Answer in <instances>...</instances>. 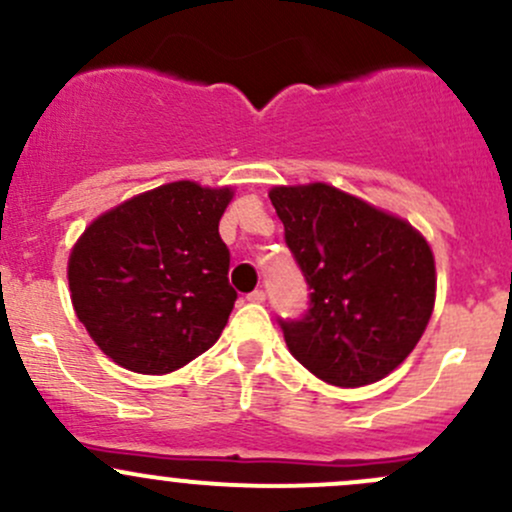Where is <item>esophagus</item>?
<instances>
[{"instance_id":"obj_1","label":"esophagus","mask_w":512,"mask_h":512,"mask_svg":"<svg viewBox=\"0 0 512 512\" xmlns=\"http://www.w3.org/2000/svg\"><path fill=\"white\" fill-rule=\"evenodd\" d=\"M247 301H252V304H262V301H265V292H262V289H255V292L247 294Z\"/></svg>"}]
</instances>
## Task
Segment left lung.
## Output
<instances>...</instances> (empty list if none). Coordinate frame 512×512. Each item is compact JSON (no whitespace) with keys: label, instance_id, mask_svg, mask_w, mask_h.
I'll list each match as a JSON object with an SVG mask.
<instances>
[{"label":"left lung","instance_id":"1","mask_svg":"<svg viewBox=\"0 0 512 512\" xmlns=\"http://www.w3.org/2000/svg\"><path fill=\"white\" fill-rule=\"evenodd\" d=\"M270 201L284 242L309 284V309L282 319L289 351L324 383L385 378L434 309V257L405 220L326 184L277 186Z\"/></svg>","mask_w":512,"mask_h":512}]
</instances>
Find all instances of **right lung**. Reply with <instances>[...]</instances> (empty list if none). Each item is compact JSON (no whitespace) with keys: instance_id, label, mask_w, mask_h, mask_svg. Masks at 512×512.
<instances>
[{"instance_id":"right-lung-1","label":"right lung","mask_w":512,"mask_h":512,"mask_svg":"<svg viewBox=\"0 0 512 512\" xmlns=\"http://www.w3.org/2000/svg\"><path fill=\"white\" fill-rule=\"evenodd\" d=\"M230 198L174 181L100 215L73 247L75 314L117 365L164 375L218 341L238 299L218 233Z\"/></svg>"}]
</instances>
